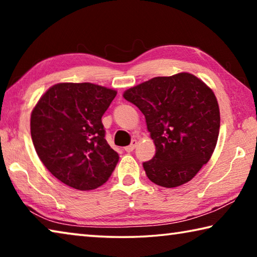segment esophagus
I'll list each match as a JSON object with an SVG mask.
<instances>
[{"instance_id": "obj_1", "label": "esophagus", "mask_w": 257, "mask_h": 257, "mask_svg": "<svg viewBox=\"0 0 257 257\" xmlns=\"http://www.w3.org/2000/svg\"><path fill=\"white\" fill-rule=\"evenodd\" d=\"M137 144H138V142L136 141V139H134V141H132V144L127 146V147H124V151L128 152V153H130V152H133L135 149H136Z\"/></svg>"}]
</instances>
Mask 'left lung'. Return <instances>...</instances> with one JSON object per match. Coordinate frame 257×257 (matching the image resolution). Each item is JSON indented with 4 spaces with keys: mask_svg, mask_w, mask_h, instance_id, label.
<instances>
[{
    "mask_svg": "<svg viewBox=\"0 0 257 257\" xmlns=\"http://www.w3.org/2000/svg\"><path fill=\"white\" fill-rule=\"evenodd\" d=\"M145 115L155 145L143 163L149 179L165 188L190 181L210 161L220 130V110L213 90L188 72L155 77L123 93Z\"/></svg>",
    "mask_w": 257,
    "mask_h": 257,
    "instance_id": "1",
    "label": "left lung"
}]
</instances>
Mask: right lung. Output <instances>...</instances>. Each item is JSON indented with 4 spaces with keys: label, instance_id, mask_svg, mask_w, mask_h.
I'll return each instance as SVG.
<instances>
[{
    "label": "right lung",
    "instance_id": "right-lung-1",
    "mask_svg": "<svg viewBox=\"0 0 257 257\" xmlns=\"http://www.w3.org/2000/svg\"><path fill=\"white\" fill-rule=\"evenodd\" d=\"M116 92L90 82H60L43 94L30 115L38 158L56 179L78 190L105 184L119 155L105 139L102 116Z\"/></svg>",
    "mask_w": 257,
    "mask_h": 257
}]
</instances>
